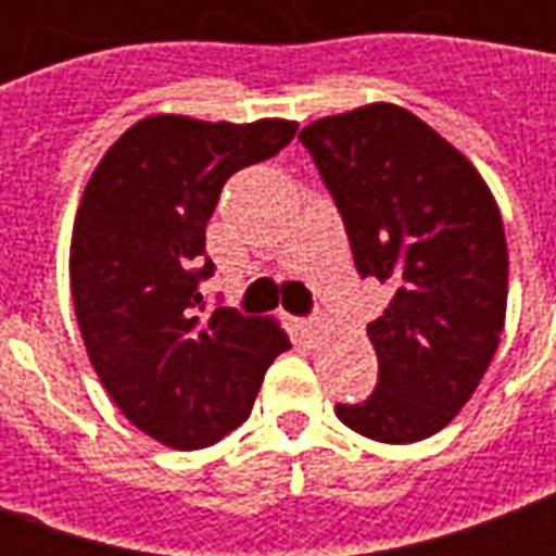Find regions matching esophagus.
<instances>
[{
    "instance_id": "obj_1",
    "label": "esophagus",
    "mask_w": 556,
    "mask_h": 556,
    "mask_svg": "<svg viewBox=\"0 0 556 556\" xmlns=\"http://www.w3.org/2000/svg\"><path fill=\"white\" fill-rule=\"evenodd\" d=\"M298 330H301V337L315 339L321 333V321H318V318H301V321H298Z\"/></svg>"
}]
</instances>
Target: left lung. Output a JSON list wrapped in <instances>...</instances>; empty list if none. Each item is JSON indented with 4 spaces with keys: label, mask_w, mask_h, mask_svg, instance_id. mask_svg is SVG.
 Listing matches in <instances>:
<instances>
[{
    "label": "left lung",
    "mask_w": 556,
    "mask_h": 556,
    "mask_svg": "<svg viewBox=\"0 0 556 556\" xmlns=\"http://www.w3.org/2000/svg\"><path fill=\"white\" fill-rule=\"evenodd\" d=\"M333 195L363 279L393 289L369 330L378 384L337 417L363 438L414 443L465 408L506 318L509 253L473 163L393 103L298 134Z\"/></svg>",
    "instance_id": "8db88e82"
}]
</instances>
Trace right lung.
<instances>
[{"label": "right lung", "instance_id": "right-lung-1", "mask_svg": "<svg viewBox=\"0 0 556 556\" xmlns=\"http://www.w3.org/2000/svg\"><path fill=\"white\" fill-rule=\"evenodd\" d=\"M298 125L151 115L118 139L86 184L71 238L79 333L106 393L139 431L199 450L253 410L267 366L289 351L274 318L207 309L205 226L243 166L274 157Z\"/></svg>", "mask_w": 556, "mask_h": 556}]
</instances>
